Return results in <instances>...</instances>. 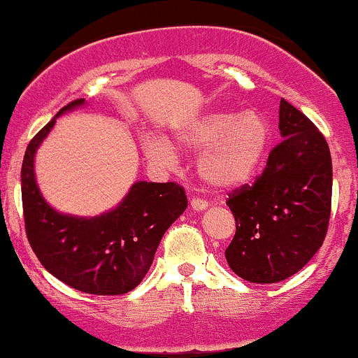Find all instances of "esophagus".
Wrapping results in <instances>:
<instances>
[{"instance_id": "1", "label": "esophagus", "mask_w": 358, "mask_h": 358, "mask_svg": "<svg viewBox=\"0 0 358 358\" xmlns=\"http://www.w3.org/2000/svg\"><path fill=\"white\" fill-rule=\"evenodd\" d=\"M190 206L192 210H195V212H203V210L208 208V203H206L205 200H200V198H192Z\"/></svg>"}]
</instances>
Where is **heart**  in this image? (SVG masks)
Masks as SVG:
<instances>
[{
  "label": "heart",
  "instance_id": "obj_1",
  "mask_svg": "<svg viewBox=\"0 0 358 358\" xmlns=\"http://www.w3.org/2000/svg\"><path fill=\"white\" fill-rule=\"evenodd\" d=\"M175 141L185 152H201L196 171L206 187L230 192L243 187L258 173L272 145V124L257 110L212 108L175 128ZM152 162L173 163L175 146L165 136L145 143Z\"/></svg>",
  "mask_w": 358,
  "mask_h": 358
}]
</instances>
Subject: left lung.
Returning <instances> with one entry per match:
<instances>
[{"mask_svg":"<svg viewBox=\"0 0 358 358\" xmlns=\"http://www.w3.org/2000/svg\"><path fill=\"white\" fill-rule=\"evenodd\" d=\"M283 138L264 175L228 196L236 231L225 258L240 278L277 283L302 270L322 247L331 205V157L317 127L282 100Z\"/></svg>","mask_w":358,"mask_h":358,"instance_id":"1","label":"left lung"}]
</instances>
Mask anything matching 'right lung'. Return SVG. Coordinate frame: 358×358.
Segmentation results:
<instances>
[{
  "instance_id": "right-lung-1",
  "label": "right lung",
  "mask_w": 358,
  "mask_h": 358,
  "mask_svg": "<svg viewBox=\"0 0 358 358\" xmlns=\"http://www.w3.org/2000/svg\"><path fill=\"white\" fill-rule=\"evenodd\" d=\"M71 101L29 141L21 166V196L28 242L48 272L92 295H122L140 285L152 266L162 236L187 210V195L176 183L135 182L115 208L94 217L55 210L34 175V157L56 118L78 110Z\"/></svg>"
}]
</instances>
